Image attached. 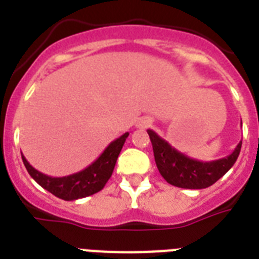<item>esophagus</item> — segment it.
Segmentation results:
<instances>
[{"instance_id":"obj_1","label":"esophagus","mask_w":259,"mask_h":259,"mask_svg":"<svg viewBox=\"0 0 259 259\" xmlns=\"http://www.w3.org/2000/svg\"><path fill=\"white\" fill-rule=\"evenodd\" d=\"M150 125H152V119H150L149 117L140 118L137 122V127H140V129H146V127H149Z\"/></svg>"}]
</instances>
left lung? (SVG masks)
<instances>
[{
	"label": "left lung",
	"mask_w": 259,
	"mask_h": 259,
	"mask_svg": "<svg viewBox=\"0 0 259 259\" xmlns=\"http://www.w3.org/2000/svg\"><path fill=\"white\" fill-rule=\"evenodd\" d=\"M148 134L153 146L154 161L158 172L169 184L179 188L203 189L217 183L235 164L242 146L241 141L227 157L203 162L180 153L153 130H148Z\"/></svg>",
	"instance_id": "8db88e82"
}]
</instances>
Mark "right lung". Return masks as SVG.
Instances as JSON below:
<instances>
[{
	"instance_id": "1",
	"label": "right lung",
	"mask_w": 259,
	"mask_h": 259,
	"mask_svg": "<svg viewBox=\"0 0 259 259\" xmlns=\"http://www.w3.org/2000/svg\"><path fill=\"white\" fill-rule=\"evenodd\" d=\"M127 136L129 133L122 134L121 137L114 140L103 150V153L91 165H89L80 172L72 173L68 176L52 177L38 172L26 161V158L21 153L22 162H24L30 177L48 192H51L59 199H63V200H76V199H82V197L99 192L105 187L106 183L113 175L117 158L121 153L122 146L125 144Z\"/></svg>"
}]
</instances>
